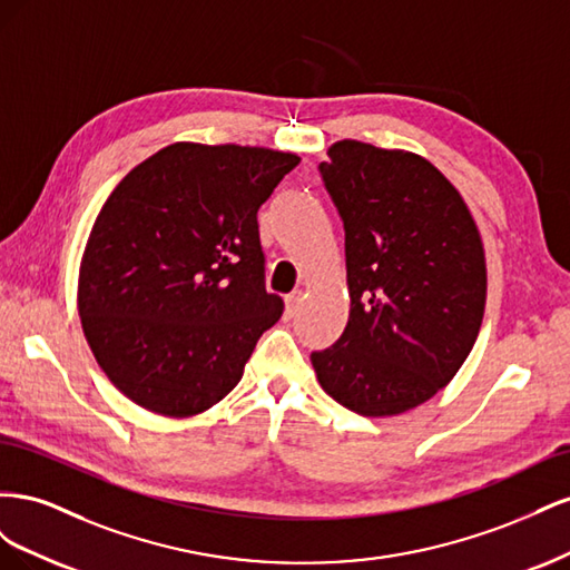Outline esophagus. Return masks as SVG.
I'll list each match as a JSON object with an SVG mask.
<instances>
[{
  "mask_svg": "<svg viewBox=\"0 0 570 570\" xmlns=\"http://www.w3.org/2000/svg\"><path fill=\"white\" fill-rule=\"evenodd\" d=\"M302 302H304V297H302V292H292V295H287L285 297V306H287V314L289 316H295L299 308H302Z\"/></svg>",
  "mask_w": 570,
  "mask_h": 570,
  "instance_id": "obj_1",
  "label": "esophagus"
}]
</instances>
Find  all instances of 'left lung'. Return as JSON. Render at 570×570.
<instances>
[{
    "label": "left lung",
    "instance_id": "left-lung-1",
    "mask_svg": "<svg viewBox=\"0 0 570 570\" xmlns=\"http://www.w3.org/2000/svg\"><path fill=\"white\" fill-rule=\"evenodd\" d=\"M327 157L321 176L344 223L352 304L312 364L344 409L400 416L469 358L485 314V249L459 189L421 154L340 140Z\"/></svg>",
    "mask_w": 570,
    "mask_h": 570
}]
</instances>
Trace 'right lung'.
Returning a JSON list of instances; mask_svg holds the SVG:
<instances>
[{
	"label": "right lung",
	"mask_w": 570,
	"mask_h": 570,
	"mask_svg": "<svg viewBox=\"0 0 570 570\" xmlns=\"http://www.w3.org/2000/svg\"><path fill=\"white\" fill-rule=\"evenodd\" d=\"M295 151L174 142L101 206L78 271L85 340L114 387L168 419L218 404L283 314L256 212Z\"/></svg>",
	"instance_id": "1"
}]
</instances>
